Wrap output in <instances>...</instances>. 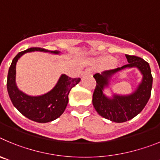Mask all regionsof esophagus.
Listing matches in <instances>:
<instances>
[{
	"label": "esophagus",
	"mask_w": 160,
	"mask_h": 160,
	"mask_svg": "<svg viewBox=\"0 0 160 160\" xmlns=\"http://www.w3.org/2000/svg\"><path fill=\"white\" fill-rule=\"evenodd\" d=\"M87 74H92V70H86L83 73L82 75H87Z\"/></svg>",
	"instance_id": "esophagus-1"
}]
</instances>
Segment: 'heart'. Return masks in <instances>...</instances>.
Wrapping results in <instances>:
<instances>
[{
    "label": "heart",
    "mask_w": 160,
    "mask_h": 160,
    "mask_svg": "<svg viewBox=\"0 0 160 160\" xmlns=\"http://www.w3.org/2000/svg\"><path fill=\"white\" fill-rule=\"evenodd\" d=\"M114 60V58L111 57V56H104L101 58V62L103 63H111V62H113Z\"/></svg>",
    "instance_id": "1"
}]
</instances>
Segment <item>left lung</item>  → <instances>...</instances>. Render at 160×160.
<instances>
[{
    "label": "left lung",
    "mask_w": 160,
    "mask_h": 160,
    "mask_svg": "<svg viewBox=\"0 0 160 160\" xmlns=\"http://www.w3.org/2000/svg\"><path fill=\"white\" fill-rule=\"evenodd\" d=\"M128 64L102 73H96V87L93 93V105L102 117L115 122H123L131 119L142 111L151 96L153 78L149 63L135 55L126 54ZM128 67H137L143 73L142 83L131 96H115L110 100L102 94L103 87L108 84V78L114 72Z\"/></svg>",
    "instance_id": "1"
}]
</instances>
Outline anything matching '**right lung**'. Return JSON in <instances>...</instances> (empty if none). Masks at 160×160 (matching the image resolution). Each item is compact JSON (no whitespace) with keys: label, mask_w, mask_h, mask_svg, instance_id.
Masks as SVG:
<instances>
[{"label":"right lung","mask_w":160,"mask_h":160,"mask_svg":"<svg viewBox=\"0 0 160 160\" xmlns=\"http://www.w3.org/2000/svg\"><path fill=\"white\" fill-rule=\"evenodd\" d=\"M39 50L58 53L57 50L48 51L39 47H32L20 52L12 59L7 77V90L12 104L24 116L34 122H51L61 116L67 106L68 95L70 90L80 82V78H71L62 74L54 88L47 94L38 97H31L20 91L16 86V63L19 58L27 52Z\"/></svg>","instance_id":"obj_1"}]
</instances>
